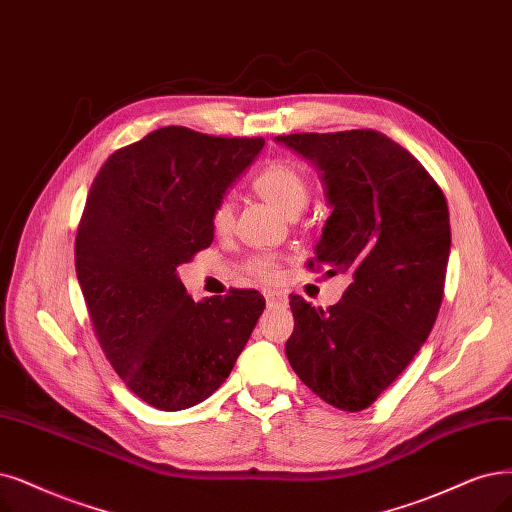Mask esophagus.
<instances>
[{
	"label": "esophagus",
	"mask_w": 512,
	"mask_h": 512,
	"mask_svg": "<svg viewBox=\"0 0 512 512\" xmlns=\"http://www.w3.org/2000/svg\"><path fill=\"white\" fill-rule=\"evenodd\" d=\"M263 295H266V301H268V304H276V301H282V299H285V295H282L280 291H266Z\"/></svg>",
	"instance_id": "esophagus-1"
}]
</instances>
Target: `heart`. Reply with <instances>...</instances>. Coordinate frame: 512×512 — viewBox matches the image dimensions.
Segmentation results:
<instances>
[{"label": "heart", "mask_w": 512, "mask_h": 512, "mask_svg": "<svg viewBox=\"0 0 512 512\" xmlns=\"http://www.w3.org/2000/svg\"><path fill=\"white\" fill-rule=\"evenodd\" d=\"M257 194L266 198L276 211L287 217H297L310 202V179L293 160H272L263 166L253 179ZM213 230L221 236L230 234L234 225V208L227 200H221L211 211ZM246 272L259 280H274L278 276L276 261L268 255H257L246 261Z\"/></svg>", "instance_id": "obj_1"}]
</instances>
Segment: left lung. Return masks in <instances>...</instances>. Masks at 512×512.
I'll use <instances>...</instances> for the list:
<instances>
[{
    "label": "left lung",
    "instance_id": "left-lung-1",
    "mask_svg": "<svg viewBox=\"0 0 512 512\" xmlns=\"http://www.w3.org/2000/svg\"><path fill=\"white\" fill-rule=\"evenodd\" d=\"M278 143L310 160L331 215L312 268L350 285L327 310L291 295L293 371L325 403L363 411L418 354L437 320L451 249L441 187L405 147L371 128L297 132Z\"/></svg>",
    "mask_w": 512,
    "mask_h": 512
}]
</instances>
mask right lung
<instances>
[{
    "instance_id": "1",
    "label": "right lung",
    "mask_w": 512,
    "mask_h": 512,
    "mask_svg": "<svg viewBox=\"0 0 512 512\" xmlns=\"http://www.w3.org/2000/svg\"><path fill=\"white\" fill-rule=\"evenodd\" d=\"M263 143L164 126L111 154L92 181L75 272L107 361L151 407L181 411L208 399L266 308L253 289L194 301L177 276L211 246L213 206Z\"/></svg>"
}]
</instances>
